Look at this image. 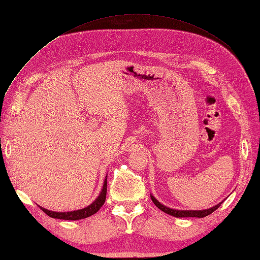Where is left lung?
Segmentation results:
<instances>
[{
	"label": "left lung",
	"instance_id": "obj_1",
	"mask_svg": "<svg viewBox=\"0 0 260 260\" xmlns=\"http://www.w3.org/2000/svg\"><path fill=\"white\" fill-rule=\"evenodd\" d=\"M151 199H152L153 203L155 204V206L159 210H162L163 212L168 213L170 215H173V217H176V218H191V217L192 218L193 217L204 218V217H207V215L211 214L213 211H215V210L220 207V204L222 203V202H220L217 204V206L209 208V209H204V210H178V209H172V208L164 206V204H162L158 200H156V198H154L152 194H151Z\"/></svg>",
	"mask_w": 260,
	"mask_h": 260
}]
</instances>
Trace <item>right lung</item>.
Masks as SVG:
<instances>
[{"mask_svg":"<svg viewBox=\"0 0 260 260\" xmlns=\"http://www.w3.org/2000/svg\"><path fill=\"white\" fill-rule=\"evenodd\" d=\"M106 193H107V175L104 180V185L103 189L99 193L98 197L95 199V201L90 203L89 206H87L79 210H74V211H67V212H57V211H51V210H48L40 207L43 212L48 214L49 217L54 218V219H62V220H80L90 217V215L95 214L99 209L103 207V204L106 200Z\"/></svg>","mask_w":260,"mask_h":260,"instance_id":"1","label":"right lung"}]
</instances>
